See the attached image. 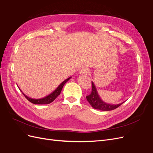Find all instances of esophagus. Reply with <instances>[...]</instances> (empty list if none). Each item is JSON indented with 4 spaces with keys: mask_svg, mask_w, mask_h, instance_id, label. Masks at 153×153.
Returning <instances> with one entry per match:
<instances>
[{
    "mask_svg": "<svg viewBox=\"0 0 153 153\" xmlns=\"http://www.w3.org/2000/svg\"><path fill=\"white\" fill-rule=\"evenodd\" d=\"M89 73V69L87 68H82L80 71V74H81V75H87V74H88Z\"/></svg>",
    "mask_w": 153,
    "mask_h": 153,
    "instance_id": "obj_1",
    "label": "esophagus"
}]
</instances>
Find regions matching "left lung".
<instances>
[{
    "mask_svg": "<svg viewBox=\"0 0 153 153\" xmlns=\"http://www.w3.org/2000/svg\"><path fill=\"white\" fill-rule=\"evenodd\" d=\"M87 100L90 105L95 109L100 110L102 111H109L112 110L119 107L121 106L123 103H119L117 105H111L108 103H106L104 101L101 100L100 98V96L98 94V92L96 89V87L94 84V83L92 82V91L91 93L86 96Z\"/></svg>",
    "mask_w": 153,
    "mask_h": 153,
    "instance_id": "obj_1",
    "label": "left lung"
}]
</instances>
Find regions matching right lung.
<instances>
[{
    "mask_svg": "<svg viewBox=\"0 0 153 153\" xmlns=\"http://www.w3.org/2000/svg\"><path fill=\"white\" fill-rule=\"evenodd\" d=\"M71 77H69L68 78H67L66 80H64V82H62L61 84L59 85V87L57 88L56 89H55L53 92L52 93L50 94L49 95H48L47 96L45 97V98H41V99H32L29 98V97L27 96L25 94L23 93V92L22 91V92L23 93V94L24 95V96L25 98L28 100L30 102H31L32 103H34V104H37V105H45V104H49L50 103H52V101H53L55 99H56L57 97L61 94V92L62 89V87L64 85V84H66V83L70 79Z\"/></svg>",
    "mask_w": 153,
    "mask_h": 153,
    "instance_id": "1",
    "label": "right lung"
}]
</instances>
